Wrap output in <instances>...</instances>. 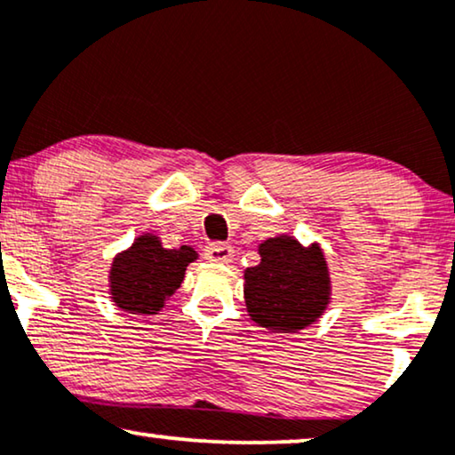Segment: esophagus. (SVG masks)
Instances as JSON below:
<instances>
[{"label": "esophagus", "instance_id": "obj_1", "mask_svg": "<svg viewBox=\"0 0 455 455\" xmlns=\"http://www.w3.org/2000/svg\"><path fill=\"white\" fill-rule=\"evenodd\" d=\"M205 258L210 259V262H218V264H228L235 256V250L228 243H210L205 245Z\"/></svg>", "mask_w": 455, "mask_h": 455}]
</instances>
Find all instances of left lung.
<instances>
[{
    "instance_id": "1",
    "label": "left lung",
    "mask_w": 455,
    "mask_h": 455,
    "mask_svg": "<svg viewBox=\"0 0 455 455\" xmlns=\"http://www.w3.org/2000/svg\"><path fill=\"white\" fill-rule=\"evenodd\" d=\"M259 264L245 270V306L251 320L272 332H298L323 316L331 276L318 243L304 247L281 235L259 243Z\"/></svg>"
}]
</instances>
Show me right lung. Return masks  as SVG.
I'll return each mask as SVG.
<instances>
[{
  "instance_id": "1",
  "label": "right lung",
  "mask_w": 455,
  "mask_h": 455,
  "mask_svg": "<svg viewBox=\"0 0 455 455\" xmlns=\"http://www.w3.org/2000/svg\"><path fill=\"white\" fill-rule=\"evenodd\" d=\"M193 259H197V253L189 245L166 250L160 237L151 233L141 235L112 262L110 295L114 304L141 316L157 314L180 287Z\"/></svg>"
}]
</instances>
